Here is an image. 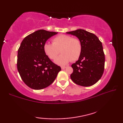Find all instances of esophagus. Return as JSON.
Listing matches in <instances>:
<instances>
[{"instance_id": "1", "label": "esophagus", "mask_w": 123, "mask_h": 123, "mask_svg": "<svg viewBox=\"0 0 123 123\" xmlns=\"http://www.w3.org/2000/svg\"><path fill=\"white\" fill-rule=\"evenodd\" d=\"M66 68H67V67H65V66H62V67H61L62 69H64Z\"/></svg>"}]
</instances>
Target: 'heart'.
I'll return each mask as SVG.
<instances>
[{
	"label": "heart",
	"mask_w": 123,
	"mask_h": 123,
	"mask_svg": "<svg viewBox=\"0 0 123 123\" xmlns=\"http://www.w3.org/2000/svg\"><path fill=\"white\" fill-rule=\"evenodd\" d=\"M53 44L45 43L43 45L45 54L50 59H54L59 53H62L55 59L56 64L65 65L71 60L75 61L80 56L82 46L80 41L77 38H72L70 35L60 34L53 39Z\"/></svg>",
	"instance_id": "heart-1"
}]
</instances>
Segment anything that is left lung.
I'll return each mask as SVG.
<instances>
[{"mask_svg": "<svg viewBox=\"0 0 123 123\" xmlns=\"http://www.w3.org/2000/svg\"><path fill=\"white\" fill-rule=\"evenodd\" d=\"M80 41L82 50L79 59L73 64L70 78L74 83L83 86L95 84L104 70L105 55L102 43L94 34L83 29L67 32Z\"/></svg>", "mask_w": 123, "mask_h": 123, "instance_id": "1", "label": "left lung"}]
</instances>
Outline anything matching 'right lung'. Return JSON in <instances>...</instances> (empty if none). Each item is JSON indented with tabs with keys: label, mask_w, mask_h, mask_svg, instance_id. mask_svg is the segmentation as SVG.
<instances>
[{
	"label": "right lung",
	"mask_w": 123,
	"mask_h": 123,
	"mask_svg": "<svg viewBox=\"0 0 123 123\" xmlns=\"http://www.w3.org/2000/svg\"><path fill=\"white\" fill-rule=\"evenodd\" d=\"M58 33L39 30L26 37L18 51L17 68L23 81L31 89L40 90L49 86L61 70L46 55L43 45Z\"/></svg>",
	"instance_id": "obj_1"
}]
</instances>
